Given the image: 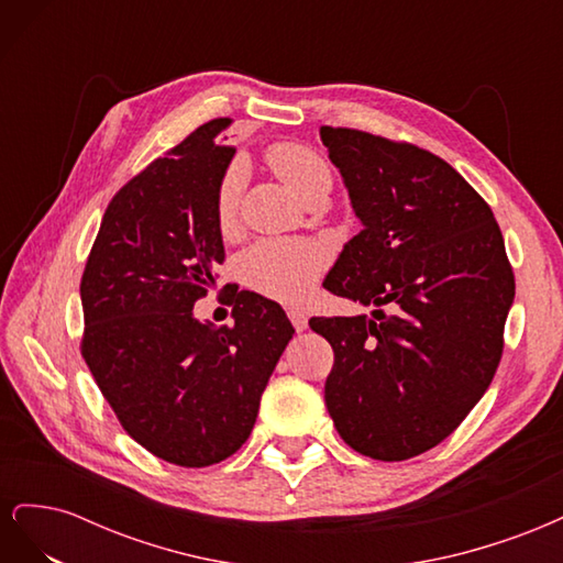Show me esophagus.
Here are the masks:
<instances>
[{"label":"esophagus","instance_id":"34e87169","mask_svg":"<svg viewBox=\"0 0 563 563\" xmlns=\"http://www.w3.org/2000/svg\"><path fill=\"white\" fill-rule=\"evenodd\" d=\"M286 314H288V319H291L296 331H305V329H308V312H305L302 308H288Z\"/></svg>","mask_w":563,"mask_h":563}]
</instances>
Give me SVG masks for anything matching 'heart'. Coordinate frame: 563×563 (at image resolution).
<instances>
[{
	"instance_id": "obj_1",
	"label": "heart",
	"mask_w": 563,
	"mask_h": 563,
	"mask_svg": "<svg viewBox=\"0 0 563 563\" xmlns=\"http://www.w3.org/2000/svg\"><path fill=\"white\" fill-rule=\"evenodd\" d=\"M267 164L305 201L327 197L333 174L329 162L317 150L302 143H275L267 150ZM244 176L232 166L220 178L216 190V223L223 234L234 232L240 218V199ZM327 255L308 240H263L253 244L240 258V275L253 291L282 302H296L308 296L319 282Z\"/></svg>"
}]
</instances>
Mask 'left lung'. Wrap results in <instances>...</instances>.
<instances>
[{
	"label": "left lung",
	"instance_id": "8db88e82",
	"mask_svg": "<svg viewBox=\"0 0 563 563\" xmlns=\"http://www.w3.org/2000/svg\"><path fill=\"white\" fill-rule=\"evenodd\" d=\"M319 135L362 220L323 288L378 308L310 319L333 347L323 399L356 453L408 460L441 444L496 376L512 265L490 207L451 164L356 129Z\"/></svg>",
	"mask_w": 563,
	"mask_h": 563
}]
</instances>
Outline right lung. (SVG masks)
<instances>
[{"label":"right lung","mask_w":563,"mask_h":563,"mask_svg":"<svg viewBox=\"0 0 563 563\" xmlns=\"http://www.w3.org/2000/svg\"><path fill=\"white\" fill-rule=\"evenodd\" d=\"M218 117L133 176L108 203L81 275V356L129 437L166 463L207 467L249 439L294 327L242 291L234 327L192 308L225 261L216 190L234 157Z\"/></svg>","instance_id":"obj_1"}]
</instances>
